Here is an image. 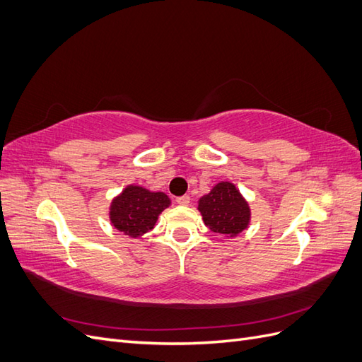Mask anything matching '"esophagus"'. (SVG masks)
I'll return each mask as SVG.
<instances>
[{"instance_id":"obj_1","label":"esophagus","mask_w":362,"mask_h":362,"mask_svg":"<svg viewBox=\"0 0 362 362\" xmlns=\"http://www.w3.org/2000/svg\"><path fill=\"white\" fill-rule=\"evenodd\" d=\"M177 204H180V205H189L190 204V196H187V194L180 196V198H177Z\"/></svg>"}]
</instances>
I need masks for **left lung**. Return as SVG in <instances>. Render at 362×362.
<instances>
[{
    "instance_id": "1",
    "label": "left lung",
    "mask_w": 362,
    "mask_h": 362,
    "mask_svg": "<svg viewBox=\"0 0 362 362\" xmlns=\"http://www.w3.org/2000/svg\"><path fill=\"white\" fill-rule=\"evenodd\" d=\"M205 226L226 238L242 234L250 223V206L231 181L217 182L198 201Z\"/></svg>"
}]
</instances>
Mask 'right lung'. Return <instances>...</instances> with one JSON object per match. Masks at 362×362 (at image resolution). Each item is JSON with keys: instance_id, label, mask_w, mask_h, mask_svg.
<instances>
[{"instance_id": "add662e5", "label": "right lung", "mask_w": 362, "mask_h": 362, "mask_svg": "<svg viewBox=\"0 0 362 362\" xmlns=\"http://www.w3.org/2000/svg\"><path fill=\"white\" fill-rule=\"evenodd\" d=\"M169 206L170 199L166 193L128 184L112 199L108 217L117 231L131 238H139L154 229L158 216Z\"/></svg>"}]
</instances>
